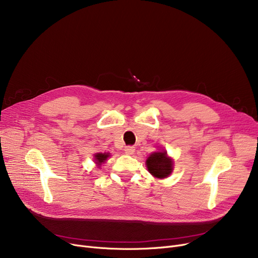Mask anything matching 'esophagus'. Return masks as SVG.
<instances>
[{
  "label": "esophagus",
  "mask_w": 258,
  "mask_h": 258,
  "mask_svg": "<svg viewBox=\"0 0 258 258\" xmlns=\"http://www.w3.org/2000/svg\"><path fill=\"white\" fill-rule=\"evenodd\" d=\"M124 152H125V154H127V155H132V154L135 152V147H134V146H126V147L124 148Z\"/></svg>",
  "instance_id": "34e87169"
}]
</instances>
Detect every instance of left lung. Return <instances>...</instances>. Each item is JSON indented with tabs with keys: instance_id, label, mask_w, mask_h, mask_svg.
Wrapping results in <instances>:
<instances>
[{
	"instance_id": "8db88e82",
	"label": "left lung",
	"mask_w": 258,
	"mask_h": 258,
	"mask_svg": "<svg viewBox=\"0 0 258 258\" xmlns=\"http://www.w3.org/2000/svg\"><path fill=\"white\" fill-rule=\"evenodd\" d=\"M146 166L155 178L164 179L172 172L173 162L165 151L153 153L146 160Z\"/></svg>"
}]
</instances>
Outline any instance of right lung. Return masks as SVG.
<instances>
[{
  "label": "right lung",
  "mask_w": 258,
  "mask_h": 258,
  "mask_svg": "<svg viewBox=\"0 0 258 258\" xmlns=\"http://www.w3.org/2000/svg\"><path fill=\"white\" fill-rule=\"evenodd\" d=\"M110 157V154L108 153H104V154H102V153H98V154H96L94 156V158H95V162H96V164L98 165V166H100L102 163H104V161Z\"/></svg>",
  "instance_id": "obj_1"
}]
</instances>
